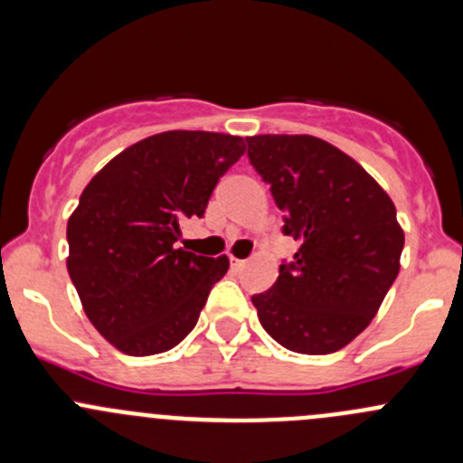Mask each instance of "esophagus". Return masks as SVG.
Returning a JSON list of instances; mask_svg holds the SVG:
<instances>
[{
    "instance_id": "esophagus-1",
    "label": "esophagus",
    "mask_w": 463,
    "mask_h": 463,
    "mask_svg": "<svg viewBox=\"0 0 463 463\" xmlns=\"http://www.w3.org/2000/svg\"><path fill=\"white\" fill-rule=\"evenodd\" d=\"M246 266V260H237V258H231V269L232 270H241Z\"/></svg>"
}]
</instances>
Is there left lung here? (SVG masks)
I'll list each match as a JSON object with an SVG mask.
<instances>
[{
  "mask_svg": "<svg viewBox=\"0 0 463 463\" xmlns=\"http://www.w3.org/2000/svg\"><path fill=\"white\" fill-rule=\"evenodd\" d=\"M249 158L300 249L253 296L261 326L298 354H331L376 316L399 275L403 231L385 190L338 147L307 134L249 137Z\"/></svg>",
  "mask_w": 463,
  "mask_h": 463,
  "instance_id": "obj_1",
  "label": "left lung"
}]
</instances>
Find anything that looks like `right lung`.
Instances as JSON below:
<instances>
[{
  "instance_id": "add662e5",
  "label": "right lung",
  "mask_w": 463,
  "mask_h": 463,
  "mask_svg": "<svg viewBox=\"0 0 463 463\" xmlns=\"http://www.w3.org/2000/svg\"><path fill=\"white\" fill-rule=\"evenodd\" d=\"M240 137L154 134L111 158L69 217L67 269L91 325L129 356L176 347L197 325L228 258L181 249L214 185L244 154Z\"/></svg>"
}]
</instances>
